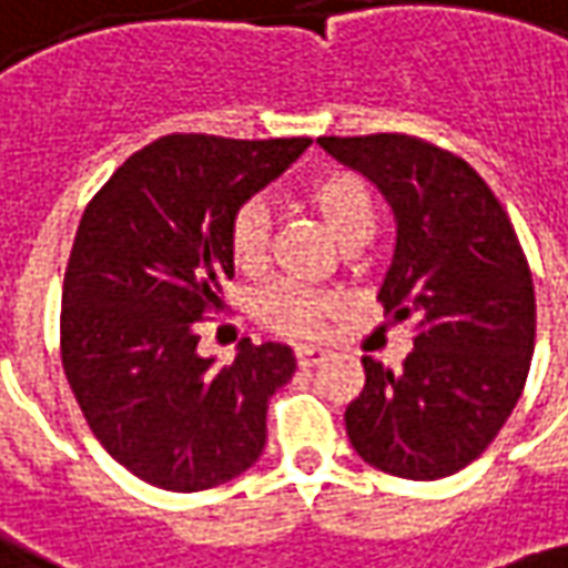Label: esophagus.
Returning <instances> with one entry per match:
<instances>
[{
    "label": "esophagus",
    "instance_id": "esophagus-1",
    "mask_svg": "<svg viewBox=\"0 0 568 568\" xmlns=\"http://www.w3.org/2000/svg\"><path fill=\"white\" fill-rule=\"evenodd\" d=\"M329 357V351H323V348H314V345H298L295 348V361H298V366H320L323 361Z\"/></svg>",
    "mask_w": 568,
    "mask_h": 568
}]
</instances>
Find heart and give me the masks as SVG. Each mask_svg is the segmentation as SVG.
<instances>
[{
	"instance_id": "1",
	"label": "heart",
	"mask_w": 568,
	"mask_h": 568,
	"mask_svg": "<svg viewBox=\"0 0 568 568\" xmlns=\"http://www.w3.org/2000/svg\"><path fill=\"white\" fill-rule=\"evenodd\" d=\"M304 199L314 207L316 217L326 223V230L335 235V242L342 248L354 252L376 235L379 204H376L373 189L366 186L357 173H326L316 183H311ZM270 245H273V233H270L267 204L245 202L230 223V257H233L235 270L248 273V276L264 273L270 264ZM329 311H333V301L326 295L292 283L270 285L257 298L261 320L273 329L292 335L316 333Z\"/></svg>"
}]
</instances>
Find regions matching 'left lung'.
<instances>
[{
    "instance_id": "1",
    "label": "left lung",
    "mask_w": 568,
    "mask_h": 568,
    "mask_svg": "<svg viewBox=\"0 0 568 568\" xmlns=\"http://www.w3.org/2000/svg\"><path fill=\"white\" fill-rule=\"evenodd\" d=\"M364 173L395 214L379 301L414 320V351L392 373L364 357L345 410L351 447L388 476H454L495 442L523 395L535 351V285L495 192L463 158L404 133L320 136Z\"/></svg>"
}]
</instances>
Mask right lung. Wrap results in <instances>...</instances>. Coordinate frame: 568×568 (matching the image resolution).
I'll list each match as a JSON object with an SVG mask.
<instances>
[{
  "instance_id": "1",
  "label": "right lung",
  "mask_w": 568,
  "mask_h": 568,
  "mask_svg": "<svg viewBox=\"0 0 568 568\" xmlns=\"http://www.w3.org/2000/svg\"><path fill=\"white\" fill-rule=\"evenodd\" d=\"M311 139L164 136L126 158L77 226L61 292V364L114 460L164 491L242 476L267 445L288 345L242 342L230 366L199 329L233 280V214Z\"/></svg>"
}]
</instances>
